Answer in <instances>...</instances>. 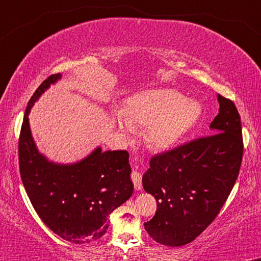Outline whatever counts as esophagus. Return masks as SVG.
I'll use <instances>...</instances> for the list:
<instances>
[{"label":"esophagus","instance_id":"34e87169","mask_svg":"<svg viewBox=\"0 0 261 261\" xmlns=\"http://www.w3.org/2000/svg\"><path fill=\"white\" fill-rule=\"evenodd\" d=\"M132 180H133L134 188H136L137 191H140V189L143 188L142 176H140V173L138 172V171H133V172H132Z\"/></svg>","mask_w":261,"mask_h":261}]
</instances>
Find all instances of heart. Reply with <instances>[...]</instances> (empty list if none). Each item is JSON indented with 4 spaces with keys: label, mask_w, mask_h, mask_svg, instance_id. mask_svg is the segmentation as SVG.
<instances>
[{
    "label": "heart",
    "mask_w": 261,
    "mask_h": 261,
    "mask_svg": "<svg viewBox=\"0 0 261 261\" xmlns=\"http://www.w3.org/2000/svg\"><path fill=\"white\" fill-rule=\"evenodd\" d=\"M201 112L198 101L186 99L174 89H151L125 99L112 123L124 136L132 128L145 127L146 143L152 149L166 150L176 145L198 123Z\"/></svg>",
    "instance_id": "b5f03b06"
}]
</instances>
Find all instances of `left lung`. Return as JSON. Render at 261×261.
Returning <instances> with one entry per match:
<instances>
[{"label":"left lung","instance_id":"obj_1","mask_svg":"<svg viewBox=\"0 0 261 261\" xmlns=\"http://www.w3.org/2000/svg\"><path fill=\"white\" fill-rule=\"evenodd\" d=\"M217 101L219 115L210 124L213 134L155 155L143 174L144 189L158 201L155 216L144 227L164 246L194 241L215 220L240 173V113L220 94Z\"/></svg>","mask_w":261,"mask_h":261}]
</instances>
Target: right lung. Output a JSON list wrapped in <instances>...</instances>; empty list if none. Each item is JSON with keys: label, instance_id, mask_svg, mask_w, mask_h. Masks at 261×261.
I'll return each mask as SVG.
<instances>
[{"label": "right lung", "instance_id": "1", "mask_svg": "<svg viewBox=\"0 0 261 261\" xmlns=\"http://www.w3.org/2000/svg\"><path fill=\"white\" fill-rule=\"evenodd\" d=\"M62 78L54 74L40 84L28 102L19 137V170L28 197L40 219L70 243L85 244L105 234L109 215L133 194L129 154L100 146L73 164H57L39 151L29 113L42 94Z\"/></svg>", "mask_w": 261, "mask_h": 261}]
</instances>
